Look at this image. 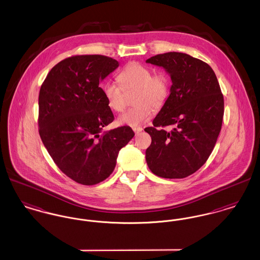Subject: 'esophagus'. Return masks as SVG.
Here are the masks:
<instances>
[{
  "label": "esophagus",
  "instance_id": "1",
  "mask_svg": "<svg viewBox=\"0 0 260 260\" xmlns=\"http://www.w3.org/2000/svg\"><path fill=\"white\" fill-rule=\"evenodd\" d=\"M142 131H143V128H142V127H135V128H134V132L136 133V136H137V135H139Z\"/></svg>",
  "mask_w": 260,
  "mask_h": 260
}]
</instances>
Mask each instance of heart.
<instances>
[{"label":"heart","mask_w":260,"mask_h":260,"mask_svg":"<svg viewBox=\"0 0 260 260\" xmlns=\"http://www.w3.org/2000/svg\"><path fill=\"white\" fill-rule=\"evenodd\" d=\"M119 83L109 80L103 86V94L113 111H123L124 91L136 90L133 104L135 107L124 111L118 123L136 127L151 118L154 109H160L170 94V80L165 73L153 74V71L140 63H132L117 77Z\"/></svg>","instance_id":"1"}]
</instances>
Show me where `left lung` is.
I'll return each instance as SVG.
<instances>
[{
	"label": "left lung",
	"instance_id": "8db88e82",
	"mask_svg": "<svg viewBox=\"0 0 260 260\" xmlns=\"http://www.w3.org/2000/svg\"><path fill=\"white\" fill-rule=\"evenodd\" d=\"M146 63L170 75V95L145 128L152 142L146 161L164 178H184L207 161L222 125L224 100L217 78L209 64L182 52L152 56ZM173 125L168 133L158 127Z\"/></svg>",
	"mask_w": 260,
	"mask_h": 260
}]
</instances>
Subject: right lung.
Listing matches in <instances>:
<instances>
[{
    "instance_id": "right-lung-1",
    "label": "right lung",
    "mask_w": 260,
    "mask_h": 260,
    "mask_svg": "<svg viewBox=\"0 0 260 260\" xmlns=\"http://www.w3.org/2000/svg\"><path fill=\"white\" fill-rule=\"evenodd\" d=\"M119 67L104 55H76L57 63L39 94V134L62 173L94 185L114 171L119 151L135 136L120 126L102 132L114 120L99 83Z\"/></svg>"
}]
</instances>
